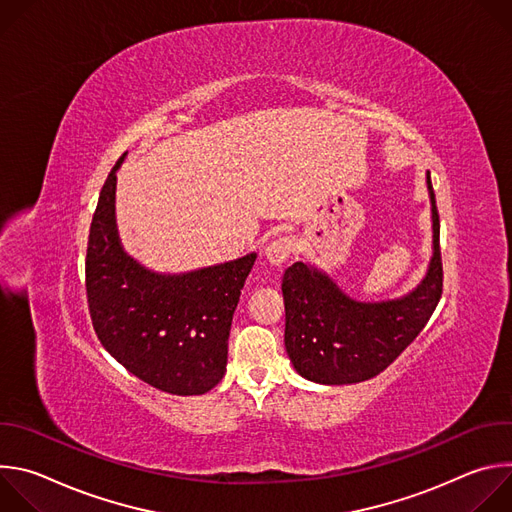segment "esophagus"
<instances>
[{
	"instance_id": "esophagus-1",
	"label": "esophagus",
	"mask_w": 512,
	"mask_h": 512,
	"mask_svg": "<svg viewBox=\"0 0 512 512\" xmlns=\"http://www.w3.org/2000/svg\"><path fill=\"white\" fill-rule=\"evenodd\" d=\"M294 253V241L289 237H277L265 247V257L271 265H283Z\"/></svg>"
}]
</instances>
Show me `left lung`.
Returning a JSON list of instances; mask_svg holds the SVG:
<instances>
[{"label": "left lung", "instance_id": "obj_1", "mask_svg": "<svg viewBox=\"0 0 512 512\" xmlns=\"http://www.w3.org/2000/svg\"><path fill=\"white\" fill-rule=\"evenodd\" d=\"M433 255L423 281L407 296L358 302L320 269L298 261L283 273L285 350L294 369L322 385L377 377L417 338L442 298L440 214L427 172Z\"/></svg>", "mask_w": 512, "mask_h": 512}]
</instances>
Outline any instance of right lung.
I'll use <instances>...</instances> for the list:
<instances>
[{
  "label": "right lung",
  "mask_w": 512,
  "mask_h": 512,
  "mask_svg": "<svg viewBox=\"0 0 512 512\" xmlns=\"http://www.w3.org/2000/svg\"><path fill=\"white\" fill-rule=\"evenodd\" d=\"M123 160L103 184L89 233L85 283L95 334L143 383L170 395H202L225 377L233 314L257 255L180 275L139 265L123 251L115 225Z\"/></svg>",
  "instance_id": "right-lung-1"
}]
</instances>
